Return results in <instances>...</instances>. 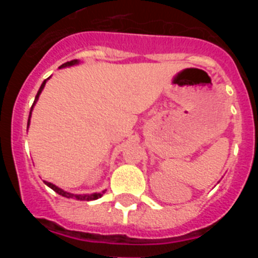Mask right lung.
I'll return each instance as SVG.
<instances>
[{"instance_id":"1","label":"right lung","mask_w":258,"mask_h":258,"mask_svg":"<svg viewBox=\"0 0 258 258\" xmlns=\"http://www.w3.org/2000/svg\"><path fill=\"white\" fill-rule=\"evenodd\" d=\"M75 64H79V60H77V59H75V60L67 61V63H64V64H61L60 67H59V68L71 67V66H75ZM45 84H46V80H45L44 83H42V85L40 86V89H38L37 95H36V98H35V102H33V106H35V104H36V102H37L38 97H40L41 92H42V89L45 88ZM33 106H32V108H31V112H29V118H31V113H32V109H33ZM29 118H28V126H29ZM45 183H46L47 186H49L50 188H52V190L55 191L56 194H59V195H61V197H64V198H74V199H77V200H86V202H89V200H95V199H98V198H101L102 195H103V194H104V191H102V192L86 194V195H74V194H70V192H67V191H64V190H61V188L56 187L55 184L50 183V182H46V181H45Z\"/></svg>"}]
</instances>
